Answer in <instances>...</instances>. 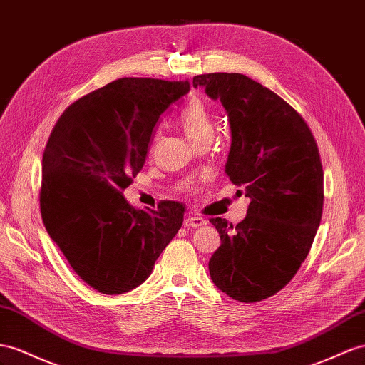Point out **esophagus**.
Listing matches in <instances>:
<instances>
[{
  "mask_svg": "<svg viewBox=\"0 0 365 365\" xmlns=\"http://www.w3.org/2000/svg\"><path fill=\"white\" fill-rule=\"evenodd\" d=\"M183 225L188 228V230L190 228H199V227L207 225V220H205L203 217H197V216H188V217L185 219Z\"/></svg>",
  "mask_w": 365,
  "mask_h": 365,
  "instance_id": "esophagus-1",
  "label": "esophagus"
}]
</instances>
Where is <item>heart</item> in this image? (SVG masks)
<instances>
[{"label": "heart", "instance_id": "heart-1", "mask_svg": "<svg viewBox=\"0 0 365 365\" xmlns=\"http://www.w3.org/2000/svg\"><path fill=\"white\" fill-rule=\"evenodd\" d=\"M180 125L192 143L202 145L211 142L214 135V123L205 103L194 98L185 106L180 114Z\"/></svg>", "mask_w": 365, "mask_h": 365}]
</instances>
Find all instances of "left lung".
<instances>
[{"label": "left lung", "instance_id": "8db88e82", "mask_svg": "<svg viewBox=\"0 0 365 365\" xmlns=\"http://www.w3.org/2000/svg\"><path fill=\"white\" fill-rule=\"evenodd\" d=\"M192 86H203L225 108L232 140L225 171L250 199L236 227L210 219L220 235L210 274L235 301H264L294 277L310 253L324 207L319 149L302 115L244 73H203Z\"/></svg>", "mask_w": 365, "mask_h": 365}]
</instances>
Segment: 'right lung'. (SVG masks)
Wrapping results in <instances>:
<instances>
[{"mask_svg":"<svg viewBox=\"0 0 365 365\" xmlns=\"http://www.w3.org/2000/svg\"><path fill=\"white\" fill-rule=\"evenodd\" d=\"M188 91V80H115L68 106L46 143L43 223L73 272L103 294L145 282L182 227V203L135 210L121 190L142 171L158 118Z\"/></svg>","mask_w":365,"mask_h":365,"instance_id":"right-lung-1","label":"right lung"}]
</instances>
